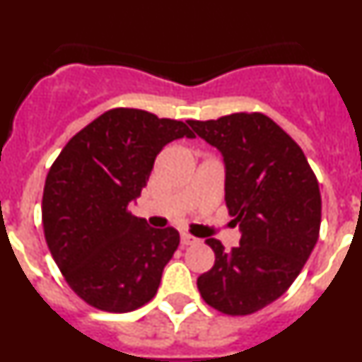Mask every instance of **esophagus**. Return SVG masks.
Listing matches in <instances>:
<instances>
[{"instance_id":"obj_1","label":"esophagus","mask_w":362,"mask_h":362,"mask_svg":"<svg viewBox=\"0 0 362 362\" xmlns=\"http://www.w3.org/2000/svg\"><path fill=\"white\" fill-rule=\"evenodd\" d=\"M196 243H199V239H196L194 235H190V233H181V245L183 246L196 245Z\"/></svg>"}]
</instances>
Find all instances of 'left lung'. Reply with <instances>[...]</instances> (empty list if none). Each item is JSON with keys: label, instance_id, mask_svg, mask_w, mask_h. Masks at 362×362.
<instances>
[{"label": "left lung", "instance_id": "left-lung-1", "mask_svg": "<svg viewBox=\"0 0 362 362\" xmlns=\"http://www.w3.org/2000/svg\"><path fill=\"white\" fill-rule=\"evenodd\" d=\"M188 124L223 156L225 201L241 230L230 252L206 239L216 263L197 288L212 308L248 315L279 299L308 261L321 228L317 177L300 146L264 114Z\"/></svg>", "mask_w": 362, "mask_h": 362}]
</instances>
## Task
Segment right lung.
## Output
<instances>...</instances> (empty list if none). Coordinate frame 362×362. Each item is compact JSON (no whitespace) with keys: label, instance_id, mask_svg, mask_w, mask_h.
I'll return each instance as SVG.
<instances>
[{"label":"right lung","instance_id":"add662e5","mask_svg":"<svg viewBox=\"0 0 362 362\" xmlns=\"http://www.w3.org/2000/svg\"><path fill=\"white\" fill-rule=\"evenodd\" d=\"M196 137L183 121L112 108L70 139L50 166L43 230L70 288L105 312L146 305L179 246L172 226L152 228L130 214L163 146Z\"/></svg>","mask_w":362,"mask_h":362}]
</instances>
